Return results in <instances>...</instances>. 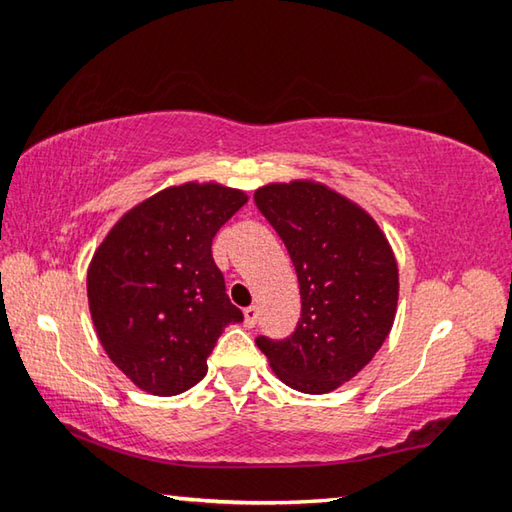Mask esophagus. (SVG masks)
Wrapping results in <instances>:
<instances>
[{"label":"esophagus","instance_id":"esophagus-1","mask_svg":"<svg viewBox=\"0 0 512 512\" xmlns=\"http://www.w3.org/2000/svg\"><path fill=\"white\" fill-rule=\"evenodd\" d=\"M257 307H246L244 309V323L246 327H255L257 325Z\"/></svg>","mask_w":512,"mask_h":512}]
</instances>
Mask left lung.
<instances>
[{"mask_svg":"<svg viewBox=\"0 0 512 512\" xmlns=\"http://www.w3.org/2000/svg\"><path fill=\"white\" fill-rule=\"evenodd\" d=\"M255 203L287 246L300 284V320L284 341L257 348L284 384L323 395L350 381L391 332L400 273L377 221L316 180L271 183Z\"/></svg>","mask_w":512,"mask_h":512,"instance_id":"left-lung-1","label":"left lung"}]
</instances>
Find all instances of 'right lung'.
<instances>
[{"instance_id":"obj_1","label":"right lung","mask_w":512,"mask_h":512,"mask_svg":"<svg viewBox=\"0 0 512 512\" xmlns=\"http://www.w3.org/2000/svg\"><path fill=\"white\" fill-rule=\"evenodd\" d=\"M248 203L219 183L144 198L112 225L88 266V305L110 361L144 393L196 386L223 327L244 320L212 257V239Z\"/></svg>"}]
</instances>
